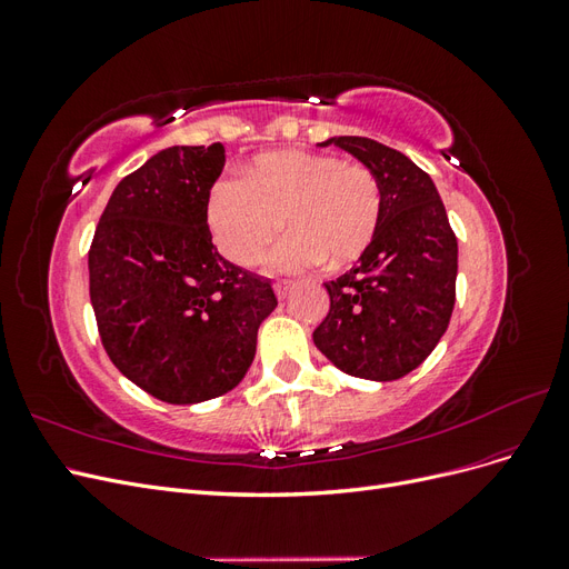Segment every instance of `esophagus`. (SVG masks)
<instances>
[{"label": "esophagus", "instance_id": "obj_1", "mask_svg": "<svg viewBox=\"0 0 569 569\" xmlns=\"http://www.w3.org/2000/svg\"><path fill=\"white\" fill-rule=\"evenodd\" d=\"M289 284H274V295H278V299H287V295H289Z\"/></svg>", "mask_w": 569, "mask_h": 569}]
</instances>
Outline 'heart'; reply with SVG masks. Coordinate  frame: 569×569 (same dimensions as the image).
I'll list each match as a JSON object with an SVG mask.
<instances>
[{
    "label": "heart",
    "instance_id": "obj_1",
    "mask_svg": "<svg viewBox=\"0 0 569 569\" xmlns=\"http://www.w3.org/2000/svg\"><path fill=\"white\" fill-rule=\"evenodd\" d=\"M268 258L270 272H299L322 261L347 268L372 247L382 220V192L372 170L330 153L272 151L249 178L213 184L209 222L216 244L234 263L251 266L284 228Z\"/></svg>",
    "mask_w": 569,
    "mask_h": 569
}]
</instances>
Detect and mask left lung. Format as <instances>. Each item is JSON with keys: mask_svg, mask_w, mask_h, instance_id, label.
Masks as SVG:
<instances>
[{"mask_svg": "<svg viewBox=\"0 0 569 569\" xmlns=\"http://www.w3.org/2000/svg\"><path fill=\"white\" fill-rule=\"evenodd\" d=\"M380 182L382 220L372 247L327 282L330 313L318 351L341 372L391 382L435 351L456 303L458 242L437 187L406 153L368 137H330Z\"/></svg>", "mask_w": 569, "mask_h": 569, "instance_id": "left-lung-1", "label": "left lung"}]
</instances>
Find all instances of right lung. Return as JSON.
I'll return each instance as SVG.
<instances>
[{"instance_id":"add662e5","label":"right lung","mask_w":569,"mask_h":569,"mask_svg":"<svg viewBox=\"0 0 569 569\" xmlns=\"http://www.w3.org/2000/svg\"><path fill=\"white\" fill-rule=\"evenodd\" d=\"M226 147H168L120 180L90 249V301L111 363L153 399L192 406L234 389L278 297L211 242Z\"/></svg>"}]
</instances>
